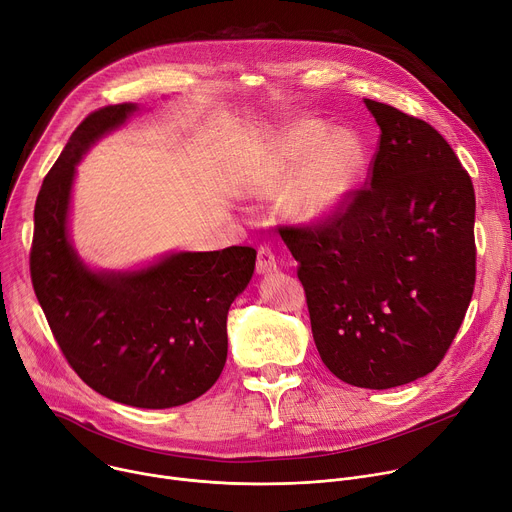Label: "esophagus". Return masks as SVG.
Returning a JSON list of instances; mask_svg holds the SVG:
<instances>
[{"label":"esophagus","mask_w":512,"mask_h":512,"mask_svg":"<svg viewBox=\"0 0 512 512\" xmlns=\"http://www.w3.org/2000/svg\"><path fill=\"white\" fill-rule=\"evenodd\" d=\"M277 269V257L271 245H259L257 249V273H271Z\"/></svg>","instance_id":"1"}]
</instances>
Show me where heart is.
I'll return each mask as SVG.
<instances>
[{
	"mask_svg": "<svg viewBox=\"0 0 512 512\" xmlns=\"http://www.w3.org/2000/svg\"><path fill=\"white\" fill-rule=\"evenodd\" d=\"M327 126L306 120L277 136L261 155L253 175V190L269 196L284 190L294 179L298 167L322 141L292 185L290 210L302 220H320L343 206L363 173V149L357 138L347 132H335L329 138Z\"/></svg>",
	"mask_w": 512,
	"mask_h": 512,
	"instance_id": "obj_1",
	"label": "heart"
}]
</instances>
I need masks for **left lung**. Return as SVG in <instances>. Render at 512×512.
I'll return each mask as SVG.
<instances>
[{
  "mask_svg": "<svg viewBox=\"0 0 512 512\" xmlns=\"http://www.w3.org/2000/svg\"><path fill=\"white\" fill-rule=\"evenodd\" d=\"M380 141L363 188L310 224H282L312 337L345 384L386 390L443 361L476 284L470 173L425 120L365 100Z\"/></svg>",
  "mask_w": 512,
  "mask_h": 512,
  "instance_id": "left-lung-1",
  "label": "left lung"
}]
</instances>
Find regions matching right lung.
<instances>
[{"label":"right lung","mask_w":512,"mask_h":512,"mask_svg":"<svg viewBox=\"0 0 512 512\" xmlns=\"http://www.w3.org/2000/svg\"><path fill=\"white\" fill-rule=\"evenodd\" d=\"M134 104L91 112L46 173L34 208L30 277L55 341L75 374L102 396L171 408L208 392L226 363L228 308L249 284L257 251L173 253L132 273H94L67 239L75 165Z\"/></svg>","instance_id":"add662e5"}]
</instances>
